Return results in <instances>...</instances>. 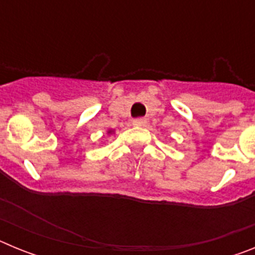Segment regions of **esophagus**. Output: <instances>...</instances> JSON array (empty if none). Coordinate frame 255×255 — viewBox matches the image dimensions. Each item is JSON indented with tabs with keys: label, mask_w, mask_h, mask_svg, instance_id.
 I'll return each instance as SVG.
<instances>
[{
	"label": "esophagus",
	"mask_w": 255,
	"mask_h": 255,
	"mask_svg": "<svg viewBox=\"0 0 255 255\" xmlns=\"http://www.w3.org/2000/svg\"><path fill=\"white\" fill-rule=\"evenodd\" d=\"M132 124L138 126H143L147 124V119H144V117H138V119H134V120H132Z\"/></svg>",
	"instance_id": "1"
}]
</instances>
